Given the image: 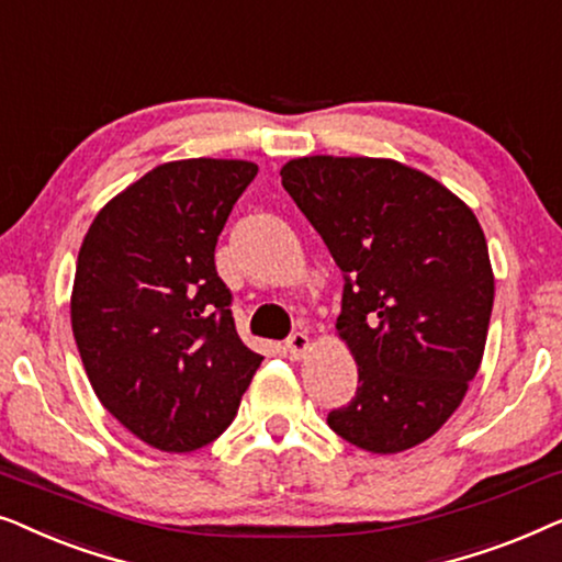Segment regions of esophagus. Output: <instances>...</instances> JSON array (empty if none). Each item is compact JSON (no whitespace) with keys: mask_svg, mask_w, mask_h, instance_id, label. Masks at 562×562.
<instances>
[{"mask_svg":"<svg viewBox=\"0 0 562 562\" xmlns=\"http://www.w3.org/2000/svg\"><path fill=\"white\" fill-rule=\"evenodd\" d=\"M306 350H310V337H306V333H294V335H289V340H286V352H289V358H294V360L304 358V356H306Z\"/></svg>","mask_w":562,"mask_h":562,"instance_id":"esophagus-1","label":"esophagus"}]
</instances>
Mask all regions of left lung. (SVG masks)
Listing matches in <instances>:
<instances>
[{"label":"left lung","mask_w":562,"mask_h":562,"mask_svg":"<svg viewBox=\"0 0 562 562\" xmlns=\"http://www.w3.org/2000/svg\"><path fill=\"white\" fill-rule=\"evenodd\" d=\"M281 183L345 279L337 333L358 391L327 425L381 456L425 442L463 402L486 348L494 271L479 220L389 158H296Z\"/></svg>","instance_id":"left-lung-1"}]
</instances>
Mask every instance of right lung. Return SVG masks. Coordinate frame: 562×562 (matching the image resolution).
Segmentation results:
<instances>
[{
	"instance_id": "add662e5",
	"label": "right lung",
	"mask_w": 562,
	"mask_h": 562,
	"mask_svg": "<svg viewBox=\"0 0 562 562\" xmlns=\"http://www.w3.org/2000/svg\"><path fill=\"white\" fill-rule=\"evenodd\" d=\"M258 166L153 168L83 237L71 327L104 409L150 448L191 452L235 419L260 358L240 340L214 248Z\"/></svg>"
}]
</instances>
